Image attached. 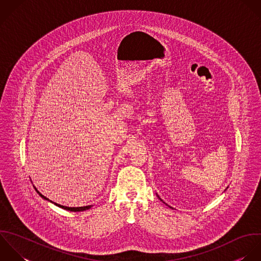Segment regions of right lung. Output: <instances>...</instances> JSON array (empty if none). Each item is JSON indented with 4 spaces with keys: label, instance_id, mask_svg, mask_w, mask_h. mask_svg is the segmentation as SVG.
<instances>
[{
    "label": "right lung",
    "instance_id": "obj_1",
    "mask_svg": "<svg viewBox=\"0 0 261 261\" xmlns=\"http://www.w3.org/2000/svg\"><path fill=\"white\" fill-rule=\"evenodd\" d=\"M36 190V189H35ZM36 192L42 197V198H44V199H46V200H48V198H46V197H44L42 194H40L37 190H36ZM50 201V200H49ZM53 202V201H51ZM55 203V202H54ZM57 206H59V207H62V208H64V210H66V211H70V212H83V211H86V210H89L90 207H91V205H88V206H81V207H68V206H63V205H60V204H58V203H55Z\"/></svg>",
    "mask_w": 261,
    "mask_h": 261
}]
</instances>
